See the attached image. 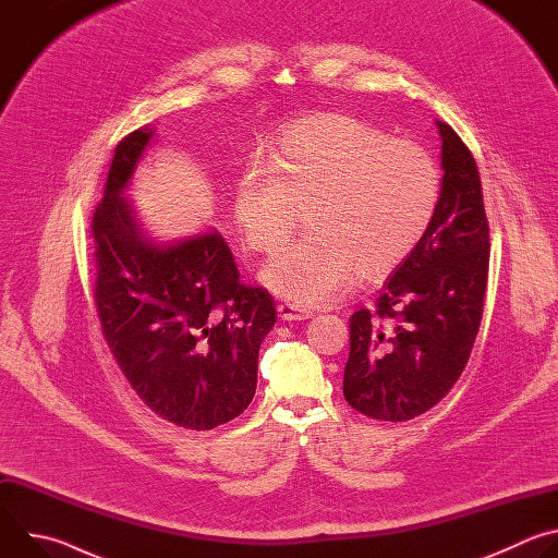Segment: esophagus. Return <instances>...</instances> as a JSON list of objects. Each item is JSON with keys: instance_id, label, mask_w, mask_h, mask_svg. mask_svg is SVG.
Here are the masks:
<instances>
[{"instance_id": "1", "label": "esophagus", "mask_w": 558, "mask_h": 558, "mask_svg": "<svg viewBox=\"0 0 558 558\" xmlns=\"http://www.w3.org/2000/svg\"><path fill=\"white\" fill-rule=\"evenodd\" d=\"M278 315L282 317V320H287V323H295V320H306V317L313 315V311L295 306L291 302H280L278 304Z\"/></svg>"}]
</instances>
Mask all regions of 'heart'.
Returning <instances> with one entry per match:
<instances>
[{"mask_svg": "<svg viewBox=\"0 0 558 558\" xmlns=\"http://www.w3.org/2000/svg\"><path fill=\"white\" fill-rule=\"evenodd\" d=\"M439 201L441 170L424 145L351 114H325L289 128L267 172L243 174L233 216L245 245L269 256L302 211L308 233L263 269V282L295 306H323L360 271L377 278L402 265Z\"/></svg>", "mask_w": 558, "mask_h": 558, "instance_id": "obj_1", "label": "heart"}]
</instances>
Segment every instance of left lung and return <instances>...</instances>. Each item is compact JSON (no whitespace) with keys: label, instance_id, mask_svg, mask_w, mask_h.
I'll return each instance as SVG.
<instances>
[{"label":"left lung","instance_id":"obj_1","mask_svg":"<svg viewBox=\"0 0 558 558\" xmlns=\"http://www.w3.org/2000/svg\"><path fill=\"white\" fill-rule=\"evenodd\" d=\"M441 134V201L413 250L375 298L349 317L344 397L357 413L407 422L454 386L484 315L490 227L480 170L459 134Z\"/></svg>","mask_w":558,"mask_h":558}]
</instances>
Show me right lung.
<instances>
[{
  "instance_id": "obj_1",
  "label": "right lung",
  "mask_w": 558,
  "mask_h": 558,
  "mask_svg": "<svg viewBox=\"0 0 558 558\" xmlns=\"http://www.w3.org/2000/svg\"><path fill=\"white\" fill-rule=\"evenodd\" d=\"M151 134L141 128L119 141L93 214L97 315L145 407L177 426L211 430L252 404L276 304L267 289L238 280L218 231L174 245L141 233L121 192Z\"/></svg>"
}]
</instances>
